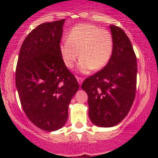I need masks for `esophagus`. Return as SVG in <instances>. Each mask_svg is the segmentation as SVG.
Returning a JSON list of instances; mask_svg holds the SVG:
<instances>
[{"instance_id":"esophagus-1","label":"esophagus","mask_w":158,"mask_h":158,"mask_svg":"<svg viewBox=\"0 0 158 158\" xmlns=\"http://www.w3.org/2000/svg\"><path fill=\"white\" fill-rule=\"evenodd\" d=\"M76 79H77V81H78V82H79V85H81V84L82 83V82H83V78H82V77H79V76H76Z\"/></svg>"}]
</instances>
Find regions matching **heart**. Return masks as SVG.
Returning <instances> with one entry per match:
<instances>
[{
	"instance_id": "obj_1",
	"label": "heart",
	"mask_w": 158,
	"mask_h": 158,
	"mask_svg": "<svg viewBox=\"0 0 158 158\" xmlns=\"http://www.w3.org/2000/svg\"><path fill=\"white\" fill-rule=\"evenodd\" d=\"M113 49V40L108 30L92 23H80L69 30L67 39L59 45V51L65 66L73 67L79 56L78 69L87 73L99 70L109 63Z\"/></svg>"
}]
</instances>
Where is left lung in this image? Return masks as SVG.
<instances>
[{
    "label": "left lung",
    "mask_w": 158,
    "mask_h": 158,
    "mask_svg": "<svg viewBox=\"0 0 158 158\" xmlns=\"http://www.w3.org/2000/svg\"><path fill=\"white\" fill-rule=\"evenodd\" d=\"M113 49L108 64L85 79L82 89L88 95L89 116L94 125L109 128L128 114L135 98L137 59L124 30L110 26Z\"/></svg>",
    "instance_id": "1"
}]
</instances>
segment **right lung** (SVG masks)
Returning <instances> with one entry per match:
<instances>
[{"label": "right lung", "mask_w": 158, "mask_h": 158, "mask_svg": "<svg viewBox=\"0 0 158 158\" xmlns=\"http://www.w3.org/2000/svg\"><path fill=\"white\" fill-rule=\"evenodd\" d=\"M65 19L36 27L19 53L16 86L22 108L39 128L53 131L64 126L72 98L79 88L59 51Z\"/></svg>", "instance_id": "right-lung-1"}]
</instances>
